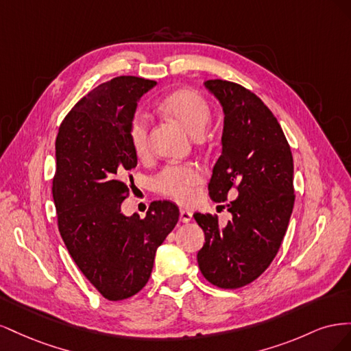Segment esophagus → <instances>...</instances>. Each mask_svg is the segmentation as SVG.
Masks as SVG:
<instances>
[{
	"label": "esophagus",
	"mask_w": 351,
	"mask_h": 351,
	"mask_svg": "<svg viewBox=\"0 0 351 351\" xmlns=\"http://www.w3.org/2000/svg\"><path fill=\"white\" fill-rule=\"evenodd\" d=\"M192 217H193V214L190 210H186V209L180 210V221L184 222V224H187V222L192 221Z\"/></svg>",
	"instance_id": "1"
}]
</instances>
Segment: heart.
<instances>
[{
  "instance_id": "heart-1",
  "label": "heart",
  "mask_w": 351,
  "mask_h": 351,
  "mask_svg": "<svg viewBox=\"0 0 351 351\" xmlns=\"http://www.w3.org/2000/svg\"><path fill=\"white\" fill-rule=\"evenodd\" d=\"M162 110L182 124L195 137L204 134L210 121V107L202 95L192 89H180L162 101ZM149 117L139 111L129 124V141L136 155L143 156L149 149ZM202 171L195 164H169L154 177L158 193L178 204H187L193 197V189L200 184Z\"/></svg>"
}]
</instances>
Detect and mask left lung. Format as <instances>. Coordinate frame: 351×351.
<instances>
[{
  "instance_id": "8db88e82",
  "label": "left lung",
  "mask_w": 351,
  "mask_h": 351,
  "mask_svg": "<svg viewBox=\"0 0 351 351\" xmlns=\"http://www.w3.org/2000/svg\"><path fill=\"white\" fill-rule=\"evenodd\" d=\"M224 111L222 152L208 184L214 202H230L232 219L193 215L205 232L197 252L204 277L219 289H240L265 272L277 254L294 206L293 155L278 120L261 98L227 80H206Z\"/></svg>"
}]
</instances>
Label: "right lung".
<instances>
[{
	"label": "right lung",
	"instance_id": "1",
	"mask_svg": "<svg viewBox=\"0 0 351 351\" xmlns=\"http://www.w3.org/2000/svg\"><path fill=\"white\" fill-rule=\"evenodd\" d=\"M155 84L134 76L99 84L66 115L56 141L52 197L60 234L84 277L111 302L146 285L156 249L180 215L169 200L154 202L145 218L121 212L125 173L137 165L129 124Z\"/></svg>",
	"mask_w": 351,
	"mask_h": 351
}]
</instances>
